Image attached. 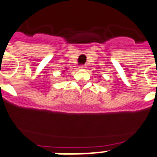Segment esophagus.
<instances>
[{
	"instance_id": "obj_1",
	"label": "esophagus",
	"mask_w": 157,
	"mask_h": 157,
	"mask_svg": "<svg viewBox=\"0 0 157 157\" xmlns=\"http://www.w3.org/2000/svg\"><path fill=\"white\" fill-rule=\"evenodd\" d=\"M79 69H81V70H84L85 68H86V65H80L79 67Z\"/></svg>"
}]
</instances>
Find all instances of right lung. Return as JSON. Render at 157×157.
<instances>
[{"mask_svg":"<svg viewBox=\"0 0 157 157\" xmlns=\"http://www.w3.org/2000/svg\"><path fill=\"white\" fill-rule=\"evenodd\" d=\"M63 71H64V70H63Z\"/></svg>","mask_w":157,"mask_h":157,"instance_id":"obj_1","label":"right lung"}]
</instances>
